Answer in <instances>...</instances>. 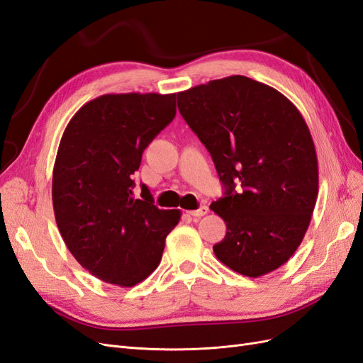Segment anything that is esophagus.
Segmentation results:
<instances>
[{
    "mask_svg": "<svg viewBox=\"0 0 363 363\" xmlns=\"http://www.w3.org/2000/svg\"><path fill=\"white\" fill-rule=\"evenodd\" d=\"M208 213H209V208L206 205L201 206L199 209H193V211H189V214L193 217H202V216H206Z\"/></svg>",
    "mask_w": 363,
    "mask_h": 363,
    "instance_id": "1",
    "label": "esophagus"
}]
</instances>
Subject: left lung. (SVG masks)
I'll list each match as a JSON object with an SVG mask.
<instances>
[{
    "label": "left lung",
    "mask_w": 363,
    "mask_h": 363,
    "mask_svg": "<svg viewBox=\"0 0 363 363\" xmlns=\"http://www.w3.org/2000/svg\"><path fill=\"white\" fill-rule=\"evenodd\" d=\"M178 108L226 189L209 206L228 229L213 247L217 259L247 277L277 270L303 241L318 196L303 116L282 93L242 75L179 91Z\"/></svg>",
    "instance_id": "8db88e82"
}]
</instances>
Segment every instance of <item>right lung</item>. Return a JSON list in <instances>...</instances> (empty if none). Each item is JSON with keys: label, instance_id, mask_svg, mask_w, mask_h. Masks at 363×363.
<instances>
[{"label": "right lung", "instance_id": "right-lung-1", "mask_svg": "<svg viewBox=\"0 0 363 363\" xmlns=\"http://www.w3.org/2000/svg\"><path fill=\"white\" fill-rule=\"evenodd\" d=\"M177 93H119L89 101L67 123L52 172L58 230L74 258L104 282L131 288L160 265L179 209H158L133 174L173 121Z\"/></svg>", "mask_w": 363, "mask_h": 363}]
</instances>
